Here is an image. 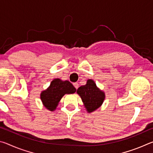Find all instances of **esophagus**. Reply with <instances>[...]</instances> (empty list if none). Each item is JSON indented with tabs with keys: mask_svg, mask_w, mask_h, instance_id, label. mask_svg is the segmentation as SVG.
<instances>
[{
	"mask_svg": "<svg viewBox=\"0 0 153 153\" xmlns=\"http://www.w3.org/2000/svg\"><path fill=\"white\" fill-rule=\"evenodd\" d=\"M74 87L76 88V89H77L78 88V87H79V84H78V83H77V82H76V83H74Z\"/></svg>",
	"mask_w": 153,
	"mask_h": 153,
	"instance_id": "esophagus-1",
	"label": "esophagus"
}]
</instances>
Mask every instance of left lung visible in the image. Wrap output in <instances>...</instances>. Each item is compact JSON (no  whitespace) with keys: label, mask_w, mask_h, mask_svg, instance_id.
<instances>
[{"label":"left lung","mask_w":153,"mask_h":153,"mask_svg":"<svg viewBox=\"0 0 153 153\" xmlns=\"http://www.w3.org/2000/svg\"><path fill=\"white\" fill-rule=\"evenodd\" d=\"M77 94L82 98L88 113H92L101 107L105 98V93L98 88L92 79L87 80L86 84L77 90Z\"/></svg>","instance_id":"8db88e82"}]
</instances>
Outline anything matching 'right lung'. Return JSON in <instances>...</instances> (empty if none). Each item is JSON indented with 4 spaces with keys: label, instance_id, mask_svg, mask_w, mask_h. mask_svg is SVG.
<instances>
[{
    "label": "right lung",
    "instance_id": "right-lung-1",
    "mask_svg": "<svg viewBox=\"0 0 153 153\" xmlns=\"http://www.w3.org/2000/svg\"><path fill=\"white\" fill-rule=\"evenodd\" d=\"M76 91V89L68 80L63 81L55 78L51 82L47 89L41 92L40 99L44 107L49 111H54L65 94H74Z\"/></svg>",
    "mask_w": 153,
    "mask_h": 153
}]
</instances>
